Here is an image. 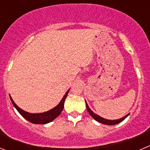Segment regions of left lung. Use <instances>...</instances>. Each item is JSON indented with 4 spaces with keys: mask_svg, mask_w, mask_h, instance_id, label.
Segmentation results:
<instances>
[{
    "mask_svg": "<svg viewBox=\"0 0 150 150\" xmlns=\"http://www.w3.org/2000/svg\"><path fill=\"white\" fill-rule=\"evenodd\" d=\"M86 108H87V110H88V113H89V114L91 115V116L92 118H93L94 120H96V121L98 122L102 123V124L108 125H116V124H118V123L121 122H122L123 120H124L125 119V118H126L127 116H128V115H129V113H128V114H127L126 116H125L124 117L121 118V119H119V120H107V119L102 118L101 116H98V114H95V112H94L93 111H92L91 109H90L89 107H88V104H87L86 101Z\"/></svg>",
    "mask_w": 150,
    "mask_h": 150,
    "instance_id": "1",
    "label": "left lung"
}]
</instances>
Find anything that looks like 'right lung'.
<instances>
[{
	"label": "right lung",
	"instance_id": "1",
	"mask_svg": "<svg viewBox=\"0 0 150 150\" xmlns=\"http://www.w3.org/2000/svg\"><path fill=\"white\" fill-rule=\"evenodd\" d=\"M68 89L67 91V92L65 93V95H64V97L62 98V99L61 100V101L59 102V104L57 106H55L54 108L50 110L46 111L44 112H40V113H30V112H26V111L23 110L18 107L16 104H15V102L13 101V98H11V96L10 95V100L12 101V104L15 107L16 109L17 110L19 113L23 116L26 120L29 121L30 122L34 123V124H46V123H49L50 122L53 121L55 118H57L59 115L61 114V112H62L64 109V100H65L67 96V94L69 92Z\"/></svg>",
	"mask_w": 150,
	"mask_h": 150
}]
</instances>
